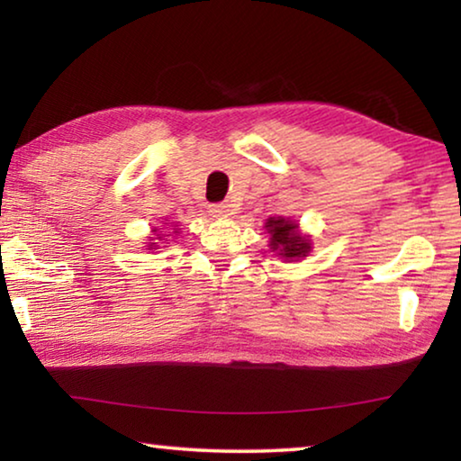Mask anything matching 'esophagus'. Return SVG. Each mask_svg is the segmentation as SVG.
I'll list each match as a JSON object with an SVG mask.
<instances>
[{
	"label": "esophagus",
	"instance_id": "1",
	"mask_svg": "<svg viewBox=\"0 0 461 461\" xmlns=\"http://www.w3.org/2000/svg\"><path fill=\"white\" fill-rule=\"evenodd\" d=\"M212 215L217 217V220H228V217L233 215V209L228 203H221V205H213L212 207Z\"/></svg>",
	"mask_w": 461,
	"mask_h": 461
}]
</instances>
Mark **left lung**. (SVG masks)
<instances>
[{"mask_svg":"<svg viewBox=\"0 0 461 461\" xmlns=\"http://www.w3.org/2000/svg\"><path fill=\"white\" fill-rule=\"evenodd\" d=\"M264 230L268 231V248L270 252L283 258L285 262H299L307 258L311 248H313V241L311 236L303 233L299 223L291 217H268L267 223H264Z\"/></svg>","mask_w":461,"mask_h":461,"instance_id":"left-lung-1","label":"left lung"}]
</instances>
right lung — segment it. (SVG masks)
Listing matches in <instances>:
<instances>
[{"instance_id": "add662e5", "label": "right lung", "mask_w": 461, "mask_h": 461, "mask_svg": "<svg viewBox=\"0 0 461 461\" xmlns=\"http://www.w3.org/2000/svg\"><path fill=\"white\" fill-rule=\"evenodd\" d=\"M160 230L162 228H154L152 231L156 233V236H158V238H156V240H162V238H167V236H178V225L176 223H173V225H170V230H173V231H168V233H160ZM146 249H158V241H146Z\"/></svg>"}]
</instances>
